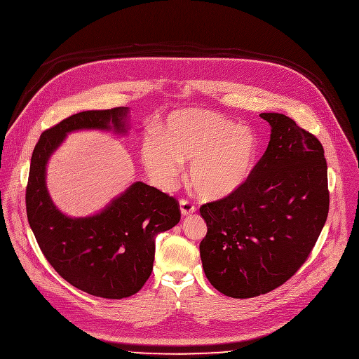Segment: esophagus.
<instances>
[{"mask_svg": "<svg viewBox=\"0 0 359 359\" xmlns=\"http://www.w3.org/2000/svg\"><path fill=\"white\" fill-rule=\"evenodd\" d=\"M180 208H181L182 217H188V215L195 212V205L192 202H189L188 199H181L180 201Z\"/></svg>", "mask_w": 359, "mask_h": 359, "instance_id": "esophagus-1", "label": "esophagus"}]
</instances>
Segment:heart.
<instances>
[{
	"label": "heart",
	"mask_w": 359,
	"mask_h": 359,
	"mask_svg": "<svg viewBox=\"0 0 359 359\" xmlns=\"http://www.w3.org/2000/svg\"><path fill=\"white\" fill-rule=\"evenodd\" d=\"M259 151L256 134L224 116L188 109L170 114L161 138L149 135L141 144V161L161 185L171 187L181 163L191 161L189 180L205 199H221L250 178Z\"/></svg>",
	"instance_id": "b5f03b06"
}]
</instances>
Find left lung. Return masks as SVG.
<instances>
[{
  "label": "left lung",
  "instance_id": "8db88e82",
  "mask_svg": "<svg viewBox=\"0 0 359 359\" xmlns=\"http://www.w3.org/2000/svg\"><path fill=\"white\" fill-rule=\"evenodd\" d=\"M269 146L248 182L199 208L208 232L199 245L205 276L233 299L266 294L310 256L327 221L324 149L316 135L280 113H262Z\"/></svg>",
  "mask_w": 359,
  "mask_h": 359
}]
</instances>
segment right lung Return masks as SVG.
Returning <instances> with one entry per match:
<instances>
[{
	"instance_id": "right-lung-1",
	"label": "right lung",
	"mask_w": 359,
	"mask_h": 359,
	"mask_svg": "<svg viewBox=\"0 0 359 359\" xmlns=\"http://www.w3.org/2000/svg\"><path fill=\"white\" fill-rule=\"evenodd\" d=\"M127 107L88 110L45 130L34 149L27 185V217L50 266L74 287L103 299L135 294L153 271L156 236L181 219L175 198L137 181L99 213L70 218L52 202L46 164L76 130L127 131Z\"/></svg>"
}]
</instances>
